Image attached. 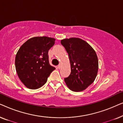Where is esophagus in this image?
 <instances>
[{"label":"esophagus","mask_w":123,"mask_h":123,"mask_svg":"<svg viewBox=\"0 0 123 123\" xmlns=\"http://www.w3.org/2000/svg\"><path fill=\"white\" fill-rule=\"evenodd\" d=\"M61 67H62V64H59L58 65V68L60 69V68H61Z\"/></svg>","instance_id":"1"}]
</instances>
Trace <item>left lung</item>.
<instances>
[{
	"instance_id": "left-lung-1",
	"label": "left lung",
	"mask_w": 123,
	"mask_h": 123,
	"mask_svg": "<svg viewBox=\"0 0 123 123\" xmlns=\"http://www.w3.org/2000/svg\"><path fill=\"white\" fill-rule=\"evenodd\" d=\"M69 58L71 73L64 81L70 90L80 92L93 83L97 76L98 62L96 53L87 42L80 38L62 40Z\"/></svg>"
}]
</instances>
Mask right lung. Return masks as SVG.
<instances>
[{
	"instance_id": "obj_1",
	"label": "right lung",
	"mask_w": 123,
	"mask_h": 123,
	"mask_svg": "<svg viewBox=\"0 0 123 123\" xmlns=\"http://www.w3.org/2000/svg\"><path fill=\"white\" fill-rule=\"evenodd\" d=\"M55 39L46 36L30 38L21 46L15 59L16 69L22 82L30 89H37L46 83L55 67L49 61V50Z\"/></svg>"
}]
</instances>
